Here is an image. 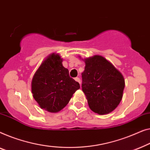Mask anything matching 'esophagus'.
<instances>
[{"label": "esophagus", "instance_id": "1", "mask_svg": "<svg viewBox=\"0 0 150 150\" xmlns=\"http://www.w3.org/2000/svg\"><path fill=\"white\" fill-rule=\"evenodd\" d=\"M75 80L76 81H77L78 83H81V80H80V79L79 77H75Z\"/></svg>", "mask_w": 150, "mask_h": 150}]
</instances>
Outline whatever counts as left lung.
I'll return each instance as SVG.
<instances>
[{
    "label": "left lung",
    "mask_w": 150,
    "mask_h": 150,
    "mask_svg": "<svg viewBox=\"0 0 150 150\" xmlns=\"http://www.w3.org/2000/svg\"><path fill=\"white\" fill-rule=\"evenodd\" d=\"M82 90L90 109L99 115L111 113L118 106L125 86L123 75L104 57L95 55L82 59Z\"/></svg>",
    "instance_id": "8db88e82"
}]
</instances>
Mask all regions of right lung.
<instances>
[{
  "label": "right lung",
  "instance_id": "add662e5",
  "mask_svg": "<svg viewBox=\"0 0 150 150\" xmlns=\"http://www.w3.org/2000/svg\"><path fill=\"white\" fill-rule=\"evenodd\" d=\"M62 60L59 54H50L35 72L31 83L35 100L41 109L51 113L62 110L80 88L62 66Z\"/></svg>",
  "mask_w": 150,
  "mask_h": 150
}]
</instances>
